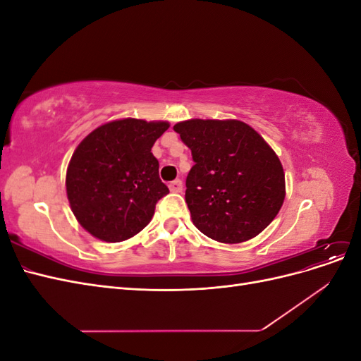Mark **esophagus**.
Returning <instances> with one entry per match:
<instances>
[{
	"mask_svg": "<svg viewBox=\"0 0 361 361\" xmlns=\"http://www.w3.org/2000/svg\"><path fill=\"white\" fill-rule=\"evenodd\" d=\"M169 188H170V191H171V192H182V190H183V183H182V180H180V179H176V180L170 182Z\"/></svg>",
	"mask_w": 361,
	"mask_h": 361,
	"instance_id": "obj_1",
	"label": "esophagus"
}]
</instances>
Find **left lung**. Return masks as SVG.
<instances>
[{
    "mask_svg": "<svg viewBox=\"0 0 361 361\" xmlns=\"http://www.w3.org/2000/svg\"><path fill=\"white\" fill-rule=\"evenodd\" d=\"M191 149L185 202L192 224L214 241L239 244L264 232L286 195L272 147L241 120L191 118L173 126Z\"/></svg>",
    "mask_w": 361,
    "mask_h": 361,
    "instance_id": "left-lung-1",
    "label": "left lung"
}]
</instances>
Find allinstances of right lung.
I'll list each match as a JSON object with an SVG mask.
<instances>
[{
  "instance_id": "right-lung-1",
  "label": "right lung",
  "mask_w": 361,
  "mask_h": 361,
  "mask_svg": "<svg viewBox=\"0 0 361 361\" xmlns=\"http://www.w3.org/2000/svg\"><path fill=\"white\" fill-rule=\"evenodd\" d=\"M166 120H111L93 129L75 149L66 194L78 223L105 243H122L150 223L157 202L169 194L152 154Z\"/></svg>"
}]
</instances>
